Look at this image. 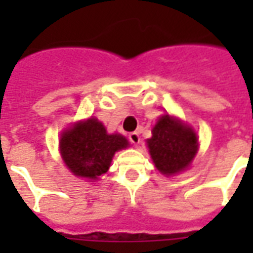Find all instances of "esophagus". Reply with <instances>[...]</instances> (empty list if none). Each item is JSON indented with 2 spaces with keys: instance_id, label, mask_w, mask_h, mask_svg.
Listing matches in <instances>:
<instances>
[{
  "instance_id": "34e87169",
  "label": "esophagus",
  "mask_w": 253,
  "mask_h": 253,
  "mask_svg": "<svg viewBox=\"0 0 253 253\" xmlns=\"http://www.w3.org/2000/svg\"><path fill=\"white\" fill-rule=\"evenodd\" d=\"M128 139H130V142L134 143V145H138V143H139V141H141L139 134H138L137 131L130 132V134H128Z\"/></svg>"
}]
</instances>
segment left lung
Here are the masks:
<instances>
[{
	"label": "left lung",
	"instance_id": "8db88e82",
	"mask_svg": "<svg viewBox=\"0 0 253 253\" xmlns=\"http://www.w3.org/2000/svg\"><path fill=\"white\" fill-rule=\"evenodd\" d=\"M146 145L156 168L167 176L186 170L199 148L195 130L169 114L160 116Z\"/></svg>",
	"mask_w": 253,
	"mask_h": 253
}]
</instances>
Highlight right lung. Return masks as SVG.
Instances as JSON below:
<instances>
[{"label":"right lung","mask_w":253,"mask_h":253,"mask_svg":"<svg viewBox=\"0 0 253 253\" xmlns=\"http://www.w3.org/2000/svg\"><path fill=\"white\" fill-rule=\"evenodd\" d=\"M128 146L121 134H108L96 118L74 123L59 138V152L73 175L97 180L110 168L116 152Z\"/></svg>","instance_id":"add662e5"}]
</instances>
